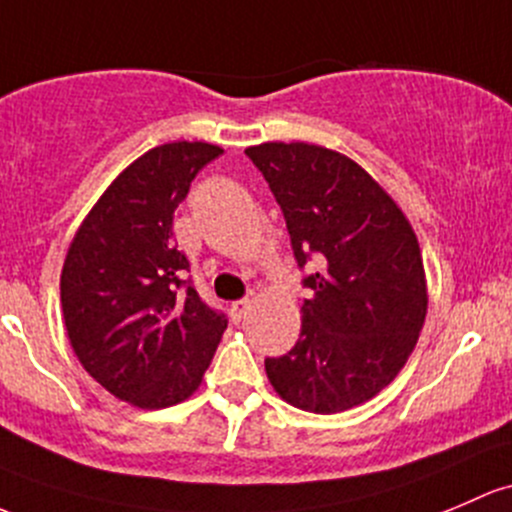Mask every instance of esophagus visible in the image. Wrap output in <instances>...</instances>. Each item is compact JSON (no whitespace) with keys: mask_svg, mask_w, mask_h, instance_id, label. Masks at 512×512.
<instances>
[{"mask_svg":"<svg viewBox=\"0 0 512 512\" xmlns=\"http://www.w3.org/2000/svg\"><path fill=\"white\" fill-rule=\"evenodd\" d=\"M247 311H250V299H238V301H233V304H230V314H233L235 321L245 319Z\"/></svg>","mask_w":512,"mask_h":512,"instance_id":"1","label":"esophagus"}]
</instances>
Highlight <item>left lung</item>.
<instances>
[{"label": "left lung", "instance_id": "8db88e82", "mask_svg": "<svg viewBox=\"0 0 512 512\" xmlns=\"http://www.w3.org/2000/svg\"><path fill=\"white\" fill-rule=\"evenodd\" d=\"M287 220L301 279L299 341L265 358L289 405L336 414L363 405L395 380L427 316L422 252L410 220L353 159L306 142L245 149Z\"/></svg>", "mask_w": 512, "mask_h": 512}]
</instances>
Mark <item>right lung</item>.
<instances>
[{"instance_id": "1", "label": "right lung", "mask_w": 512, "mask_h": 512, "mask_svg": "<svg viewBox=\"0 0 512 512\" xmlns=\"http://www.w3.org/2000/svg\"><path fill=\"white\" fill-rule=\"evenodd\" d=\"M223 149L171 142L127 166L68 247L61 306L83 368L142 410L184 402L201 385L228 319L211 309L174 240V211Z\"/></svg>"}]
</instances>
